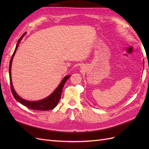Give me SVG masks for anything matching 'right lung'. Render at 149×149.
<instances>
[{"label": "right lung", "mask_w": 149, "mask_h": 149, "mask_svg": "<svg viewBox=\"0 0 149 149\" xmlns=\"http://www.w3.org/2000/svg\"><path fill=\"white\" fill-rule=\"evenodd\" d=\"M26 33V32L24 33L23 34V35H22V37L19 38V40H18L14 52H13L11 59H10V61L9 77H10V88H11V91L12 93V95L18 102H19L20 104H22V105L27 107L28 108H29V109H33V110H39V111L40 110V111H48V110L53 109L57 106L58 102H59L60 98H61V96L63 88L65 83L66 82V81L70 78V75H67V76H65L64 78L62 79L60 84L58 85V86L55 89V91H54L50 94V95L48 96L46 98L43 99V100H40V101H30L25 100H24V99L22 98L21 97H20L19 95H18L17 93L15 92L14 88H13L12 81V77H11V68H12V60H13V56H14L15 54L16 53L18 47H19V43L20 42L22 38L24 37Z\"/></svg>", "instance_id": "add662e5"}]
</instances>
